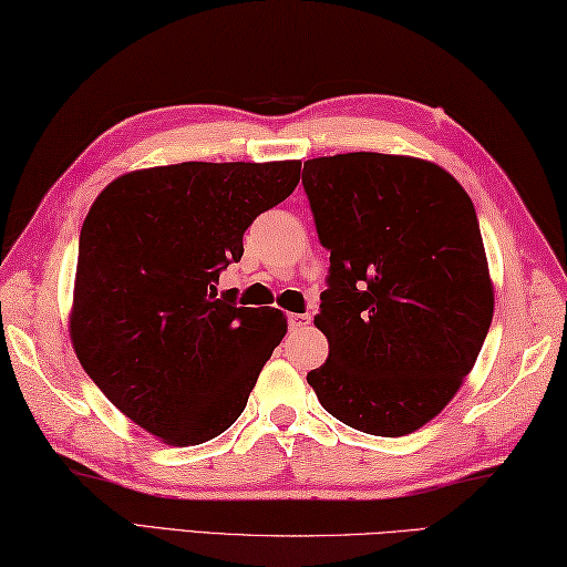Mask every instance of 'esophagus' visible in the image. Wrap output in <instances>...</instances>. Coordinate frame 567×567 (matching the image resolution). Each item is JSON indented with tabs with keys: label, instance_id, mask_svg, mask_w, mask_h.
I'll use <instances>...</instances> for the list:
<instances>
[{
	"label": "esophagus",
	"instance_id": "esophagus-1",
	"mask_svg": "<svg viewBox=\"0 0 567 567\" xmlns=\"http://www.w3.org/2000/svg\"><path fill=\"white\" fill-rule=\"evenodd\" d=\"M306 326H310L308 313H288V328L298 330V328H306Z\"/></svg>",
	"mask_w": 567,
	"mask_h": 567
}]
</instances>
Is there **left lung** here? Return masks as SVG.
I'll return each instance as SVG.
<instances>
[{
	"mask_svg": "<svg viewBox=\"0 0 567 567\" xmlns=\"http://www.w3.org/2000/svg\"><path fill=\"white\" fill-rule=\"evenodd\" d=\"M303 188L330 249L316 316L330 354L308 384L350 429L419 431L457 394L492 326L475 205L431 161L374 152L306 161Z\"/></svg>",
	"mask_w": 567,
	"mask_h": 567,
	"instance_id": "left-lung-1",
	"label": "left lung"
}]
</instances>
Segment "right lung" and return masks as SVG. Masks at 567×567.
<instances>
[{
    "label": "right lung",
    "mask_w": 567,
    "mask_h": 567,
    "mask_svg": "<svg viewBox=\"0 0 567 567\" xmlns=\"http://www.w3.org/2000/svg\"><path fill=\"white\" fill-rule=\"evenodd\" d=\"M300 161H186L124 173L80 229L71 340L126 419L168 445L233 425L284 340L279 308L217 298L257 215L286 200Z\"/></svg>",
    "instance_id": "add662e5"
}]
</instances>
